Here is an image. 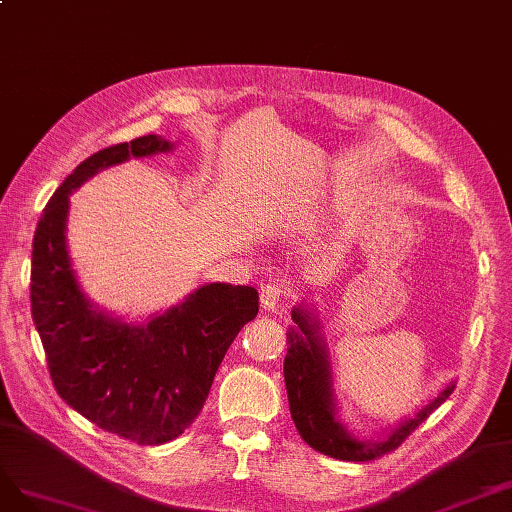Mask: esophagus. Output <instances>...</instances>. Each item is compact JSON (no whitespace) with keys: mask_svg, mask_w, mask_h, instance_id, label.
Returning <instances> with one entry per match:
<instances>
[{"mask_svg":"<svg viewBox=\"0 0 512 512\" xmlns=\"http://www.w3.org/2000/svg\"><path fill=\"white\" fill-rule=\"evenodd\" d=\"M283 298H285V291H283V287H280L278 283L263 285L261 291H259V302H261V306L266 308V310L278 308V304L283 302Z\"/></svg>","mask_w":512,"mask_h":512,"instance_id":"34e87169","label":"esophagus"}]
</instances>
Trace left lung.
Instances as JSON below:
<instances>
[{
  "instance_id": "1",
  "label": "left lung",
  "mask_w": 512,
  "mask_h": 512,
  "mask_svg": "<svg viewBox=\"0 0 512 512\" xmlns=\"http://www.w3.org/2000/svg\"><path fill=\"white\" fill-rule=\"evenodd\" d=\"M291 319L293 325L287 332L289 349L283 370L291 419L304 442L323 455L342 461H370L398 449L404 438L415 432V427L430 417L455 389V381H451L434 400L421 406L412 417L400 421L383 438L361 440L338 415L334 372L321 334V319L315 310L302 304L293 306Z\"/></svg>"
}]
</instances>
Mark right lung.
Here are the masks:
<instances>
[{
	"label": "right lung",
	"instance_id": "add662e5",
	"mask_svg": "<svg viewBox=\"0 0 512 512\" xmlns=\"http://www.w3.org/2000/svg\"><path fill=\"white\" fill-rule=\"evenodd\" d=\"M172 148L148 134L82 161L48 200L31 251V317L57 393L97 427L138 444H163L187 430L227 349L259 312L257 289L206 283L166 312L131 323L82 291L65 236L70 195L110 166Z\"/></svg>",
	"mask_w": 512,
	"mask_h": 512
}]
</instances>
